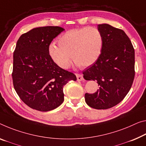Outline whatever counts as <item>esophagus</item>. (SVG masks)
<instances>
[{
    "label": "esophagus",
    "mask_w": 146,
    "mask_h": 146,
    "mask_svg": "<svg viewBox=\"0 0 146 146\" xmlns=\"http://www.w3.org/2000/svg\"><path fill=\"white\" fill-rule=\"evenodd\" d=\"M76 77H77L78 81L84 80V77H83V75L80 74H76Z\"/></svg>",
    "instance_id": "34e87169"
}]
</instances>
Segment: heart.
I'll list each match as a JSON object with an SVG mask.
<instances>
[{"mask_svg": "<svg viewBox=\"0 0 146 146\" xmlns=\"http://www.w3.org/2000/svg\"><path fill=\"white\" fill-rule=\"evenodd\" d=\"M57 45L49 47V54L53 61L62 69H68L72 57L76 66L83 68L93 64L102 52L103 38L95 27L72 29L62 35Z\"/></svg>", "mask_w": 146, "mask_h": 146, "instance_id": "b5f03b06", "label": "heart"}]
</instances>
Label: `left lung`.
Segmentation results:
<instances>
[{
  "label": "left lung",
  "instance_id": "8db88e82",
  "mask_svg": "<svg viewBox=\"0 0 146 146\" xmlns=\"http://www.w3.org/2000/svg\"><path fill=\"white\" fill-rule=\"evenodd\" d=\"M98 29L103 38L101 54L83 74L85 80L96 81L99 89L85 94V100L93 108L105 110L122 101L131 88L135 75L134 50L121 29L106 23L98 25Z\"/></svg>",
  "mask_w": 146,
  "mask_h": 146
}]
</instances>
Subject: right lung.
I'll use <instances>...</instances> for the list:
<instances>
[{"mask_svg": "<svg viewBox=\"0 0 146 146\" xmlns=\"http://www.w3.org/2000/svg\"><path fill=\"white\" fill-rule=\"evenodd\" d=\"M64 29L48 26L22 35L13 52L12 79L15 91L25 104L41 111L55 109L64 101L63 87L76 80L73 73L58 66L49 47Z\"/></svg>", "mask_w": 146, "mask_h": 146, "instance_id": "1", "label": "right lung"}]
</instances>
